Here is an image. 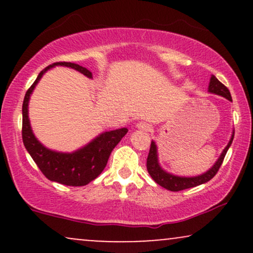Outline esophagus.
Returning <instances> with one entry per match:
<instances>
[{
	"label": "esophagus",
	"mask_w": 253,
	"mask_h": 253,
	"mask_svg": "<svg viewBox=\"0 0 253 253\" xmlns=\"http://www.w3.org/2000/svg\"><path fill=\"white\" fill-rule=\"evenodd\" d=\"M136 127H138L139 129H143V130H150L151 129V126L147 123H143V121H141V123H139V124H136Z\"/></svg>",
	"instance_id": "34e87169"
}]
</instances>
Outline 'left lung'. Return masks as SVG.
Masks as SVG:
<instances>
[{"instance_id": "left-lung-1", "label": "left lung", "mask_w": 253, "mask_h": 253, "mask_svg": "<svg viewBox=\"0 0 253 253\" xmlns=\"http://www.w3.org/2000/svg\"><path fill=\"white\" fill-rule=\"evenodd\" d=\"M208 91L213 92V94L220 95V96L226 97L227 100L232 101L231 97V92L229 90L226 88L223 84L220 82L219 80L215 76L211 77V82H210V86H208ZM234 138V133L232 134L231 140L227 144V146L225 147L222 151V153L220 155L219 159L216 161V163L207 172L202 173L200 176H195V177H179V176H175L171 175V173L167 172L161 168V165L158 163V156H157V146L155 141H151V146H150V152L149 156H147V161H146V168L147 171H149L150 176L152 177L153 181H155L157 184H159L161 187L165 188V189L170 190V191H181L184 189H188V188H194L196 185L203 184V183L211 181L214 176L216 175V172L219 171L220 167H221L223 158H225L226 153L231 146L232 141H233Z\"/></svg>"}]
</instances>
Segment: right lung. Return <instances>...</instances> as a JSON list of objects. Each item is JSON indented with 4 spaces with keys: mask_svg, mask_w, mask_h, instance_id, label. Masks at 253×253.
Here are the masks:
<instances>
[{
    "mask_svg": "<svg viewBox=\"0 0 253 253\" xmlns=\"http://www.w3.org/2000/svg\"><path fill=\"white\" fill-rule=\"evenodd\" d=\"M56 65L68 66L80 71L84 76L91 78L92 75L88 69L75 63L58 62L48 65L42 70L26 92L22 103V140L26 150L28 151L33 161L36 162L40 171L50 181L60 183L71 187H82L94 181L106 168L107 162L113 149L120 143L121 139L128 132L127 128H119L109 132H104L95 138L91 143L75 151L72 153L56 152L46 149L42 143L38 141L32 132L30 119H28V102L30 96L40 78L48 69Z\"/></svg>",
    "mask_w": 253,
    "mask_h": 253,
    "instance_id": "obj_1",
    "label": "right lung"
}]
</instances>
